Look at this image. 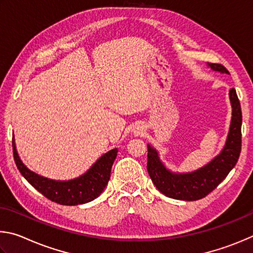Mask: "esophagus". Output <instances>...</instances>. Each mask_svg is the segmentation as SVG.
Masks as SVG:
<instances>
[{
  "label": "esophagus",
  "instance_id": "1",
  "mask_svg": "<svg viewBox=\"0 0 253 253\" xmlns=\"http://www.w3.org/2000/svg\"><path fill=\"white\" fill-rule=\"evenodd\" d=\"M134 133H135V134L143 133V127H136V129L134 130Z\"/></svg>",
  "mask_w": 253,
  "mask_h": 253
}]
</instances>
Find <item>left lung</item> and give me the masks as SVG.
Returning a JSON list of instances; mask_svg holds the SVG:
<instances>
[{"label": "left lung", "instance_id": "left-lung-1", "mask_svg": "<svg viewBox=\"0 0 253 253\" xmlns=\"http://www.w3.org/2000/svg\"><path fill=\"white\" fill-rule=\"evenodd\" d=\"M213 71L228 73L223 65L208 63ZM232 106L231 124L224 148L207 166L190 173H174L163 166L156 149L148 144L147 169L150 178L157 189L166 197L176 200L196 201L205 198L218 187L237 165L241 152V124L242 113L240 101L234 88L229 91Z\"/></svg>", "mask_w": 253, "mask_h": 253}]
</instances>
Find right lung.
I'll return each mask as SVG.
<instances>
[{"label": "right lung", "instance_id": "1", "mask_svg": "<svg viewBox=\"0 0 253 253\" xmlns=\"http://www.w3.org/2000/svg\"><path fill=\"white\" fill-rule=\"evenodd\" d=\"M12 147L17 169L25 180L48 200L63 206L83 205L99 197L109 182L111 168L118 154V149L111 150L79 178L69 181H55L37 174L23 165L17 154L14 138Z\"/></svg>", "mask_w": 253, "mask_h": 253}]
</instances>
